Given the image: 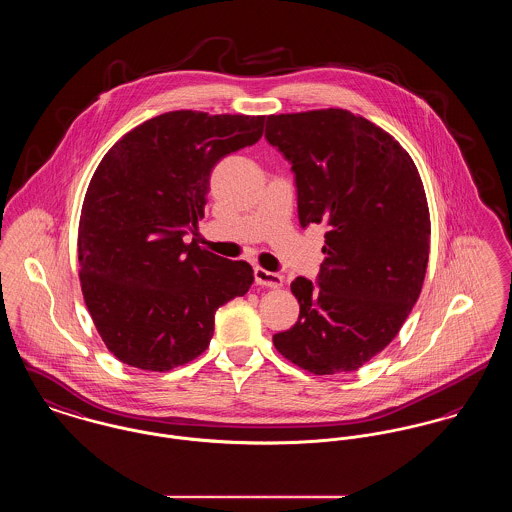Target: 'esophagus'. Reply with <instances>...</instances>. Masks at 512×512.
<instances>
[{
  "instance_id": "34e87169",
  "label": "esophagus",
  "mask_w": 512,
  "mask_h": 512,
  "mask_svg": "<svg viewBox=\"0 0 512 512\" xmlns=\"http://www.w3.org/2000/svg\"><path fill=\"white\" fill-rule=\"evenodd\" d=\"M254 281L258 285H266V287H279L283 283V278L276 272H268L264 268H254Z\"/></svg>"
}]
</instances>
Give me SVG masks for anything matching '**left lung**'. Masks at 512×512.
Returning a JSON list of instances; mask_svg holds the SVG:
<instances>
[{
  "label": "left lung",
  "instance_id": "8db88e82",
  "mask_svg": "<svg viewBox=\"0 0 512 512\" xmlns=\"http://www.w3.org/2000/svg\"><path fill=\"white\" fill-rule=\"evenodd\" d=\"M266 140L291 164L299 225H325L317 281H291L299 319L274 334L295 366L356 372L401 330L430 250L424 187L403 146L346 109L270 115Z\"/></svg>",
  "mask_w": 512,
  "mask_h": 512
}]
</instances>
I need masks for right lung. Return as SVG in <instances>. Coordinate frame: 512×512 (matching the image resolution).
Listing matches in <instances>:
<instances>
[{
    "label": "right lung",
    "mask_w": 512,
    "mask_h": 512,
    "mask_svg": "<svg viewBox=\"0 0 512 512\" xmlns=\"http://www.w3.org/2000/svg\"><path fill=\"white\" fill-rule=\"evenodd\" d=\"M266 117L170 111L113 144L88 187L78 262L93 325L123 364L168 372L205 352L215 313L254 272L197 246L209 176Z\"/></svg>",
    "instance_id": "1"
}]
</instances>
